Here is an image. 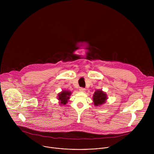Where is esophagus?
<instances>
[{
  "instance_id": "1",
  "label": "esophagus",
  "mask_w": 154,
  "mask_h": 154,
  "mask_svg": "<svg viewBox=\"0 0 154 154\" xmlns=\"http://www.w3.org/2000/svg\"><path fill=\"white\" fill-rule=\"evenodd\" d=\"M79 90L81 92H85V88H80L79 89Z\"/></svg>"
}]
</instances>
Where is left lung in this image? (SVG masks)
<instances>
[{"label":"left lung","mask_w":154,"mask_h":154,"mask_svg":"<svg viewBox=\"0 0 154 154\" xmlns=\"http://www.w3.org/2000/svg\"><path fill=\"white\" fill-rule=\"evenodd\" d=\"M93 99L94 105L100 106L105 103L107 99L106 94L102 90H96L93 94Z\"/></svg>","instance_id":"left-lung-1"}]
</instances>
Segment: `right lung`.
<instances>
[{"label": "right lung", "instance_id": "add662e5", "mask_svg": "<svg viewBox=\"0 0 154 154\" xmlns=\"http://www.w3.org/2000/svg\"><path fill=\"white\" fill-rule=\"evenodd\" d=\"M71 94V92L66 90H63L58 94V99L60 100V105H64L68 103Z\"/></svg>", "mask_w": 154, "mask_h": 154}]
</instances>
